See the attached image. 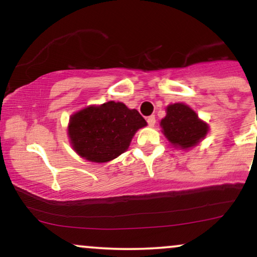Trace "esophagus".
<instances>
[{"mask_svg": "<svg viewBox=\"0 0 257 257\" xmlns=\"http://www.w3.org/2000/svg\"><path fill=\"white\" fill-rule=\"evenodd\" d=\"M156 123V117L155 116H149L147 117V124L150 126H153Z\"/></svg>", "mask_w": 257, "mask_h": 257, "instance_id": "obj_1", "label": "esophagus"}]
</instances>
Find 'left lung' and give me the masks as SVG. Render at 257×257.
Here are the masks:
<instances>
[{
    "label": "left lung",
    "instance_id": "8db88e82",
    "mask_svg": "<svg viewBox=\"0 0 257 257\" xmlns=\"http://www.w3.org/2000/svg\"><path fill=\"white\" fill-rule=\"evenodd\" d=\"M161 125L168 140L181 149L194 146L208 133V125L192 108L184 104L168 106L167 116L162 119Z\"/></svg>",
    "mask_w": 257,
    "mask_h": 257
}]
</instances>
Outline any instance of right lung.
<instances>
[{
	"mask_svg": "<svg viewBox=\"0 0 257 257\" xmlns=\"http://www.w3.org/2000/svg\"><path fill=\"white\" fill-rule=\"evenodd\" d=\"M146 124L137 110H129L122 102L108 101L71 116L69 137L81 157L104 163L122 155L138 129Z\"/></svg>",
	"mask_w": 257,
	"mask_h": 257,
	"instance_id": "add662e5",
	"label": "right lung"
}]
</instances>
